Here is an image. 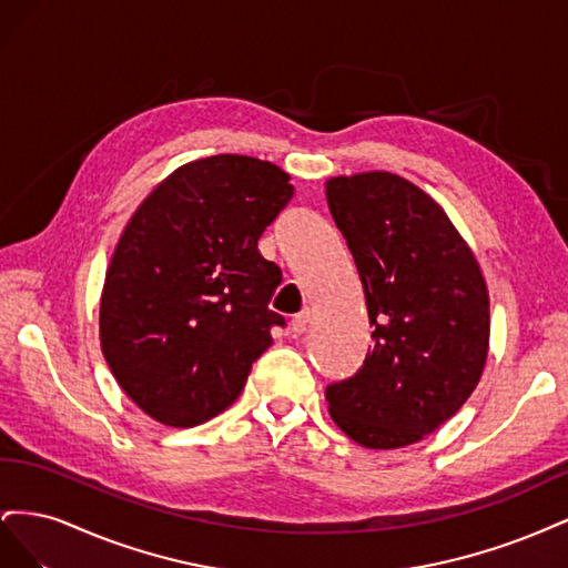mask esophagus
Segmentation results:
<instances>
[{"instance_id": "34e87169", "label": "esophagus", "mask_w": 568, "mask_h": 568, "mask_svg": "<svg viewBox=\"0 0 568 568\" xmlns=\"http://www.w3.org/2000/svg\"><path fill=\"white\" fill-rule=\"evenodd\" d=\"M307 322H311V311H301L298 315H294V320H291V324H288L291 334L301 336L307 329Z\"/></svg>"}]
</instances>
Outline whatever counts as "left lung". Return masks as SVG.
<instances>
[{"label": "left lung", "mask_w": 568, "mask_h": 568, "mask_svg": "<svg viewBox=\"0 0 568 568\" xmlns=\"http://www.w3.org/2000/svg\"><path fill=\"white\" fill-rule=\"evenodd\" d=\"M365 288L372 348L326 386L332 419L374 450L405 448L467 403L488 357V288L440 205L393 173L326 182Z\"/></svg>", "instance_id": "obj_1"}]
</instances>
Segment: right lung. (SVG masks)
Instances as JSON below:
<instances>
[{
  "label": "right lung",
  "instance_id": "1",
  "mask_svg": "<svg viewBox=\"0 0 568 568\" xmlns=\"http://www.w3.org/2000/svg\"><path fill=\"white\" fill-rule=\"evenodd\" d=\"M294 184L236 153L178 168L136 209L101 294L106 363L130 400L165 426L217 417L272 346L282 270L257 251Z\"/></svg>",
  "mask_w": 568,
  "mask_h": 568
}]
</instances>
